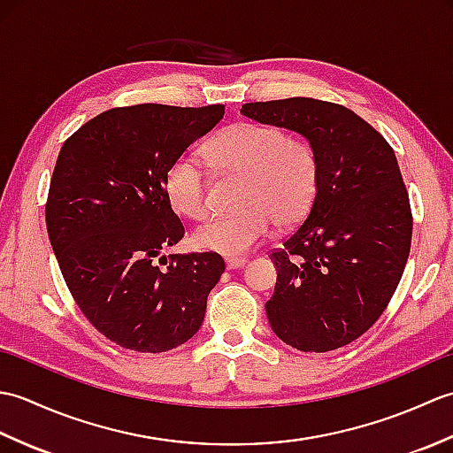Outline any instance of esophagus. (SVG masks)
Instances as JSON below:
<instances>
[{"label": "esophagus", "mask_w": 453, "mask_h": 453, "mask_svg": "<svg viewBox=\"0 0 453 453\" xmlns=\"http://www.w3.org/2000/svg\"><path fill=\"white\" fill-rule=\"evenodd\" d=\"M247 258L245 257H226V266L227 271H235V268L245 266Z\"/></svg>", "instance_id": "34e87169"}]
</instances>
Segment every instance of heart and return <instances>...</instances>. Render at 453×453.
Instances as JSON below:
<instances>
[{"mask_svg":"<svg viewBox=\"0 0 453 453\" xmlns=\"http://www.w3.org/2000/svg\"><path fill=\"white\" fill-rule=\"evenodd\" d=\"M206 159L219 175L242 177L235 214L219 216L198 227L200 249L227 257L251 251L273 226H292L310 210L317 188V157L302 138L276 127L239 122L211 140ZM165 195L177 214L204 219L210 214V180L192 153L173 159L165 173Z\"/></svg>","mask_w":453,"mask_h":453,"instance_id":"obj_1","label":"heart"}]
</instances>
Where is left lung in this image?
I'll list each match as a JSON object with an SVG mask.
<instances>
[{
  "label": "left lung",
  "instance_id": "1",
  "mask_svg": "<svg viewBox=\"0 0 453 453\" xmlns=\"http://www.w3.org/2000/svg\"><path fill=\"white\" fill-rule=\"evenodd\" d=\"M242 112L302 134L317 157L310 214L268 255L278 271L268 323L302 352L341 349L386 311L409 258L412 214L395 151L336 103L292 97Z\"/></svg>",
  "mask_w": 453,
  "mask_h": 453
}]
</instances>
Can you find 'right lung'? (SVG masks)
Masks as SVG:
<instances>
[{
  "mask_svg": "<svg viewBox=\"0 0 453 453\" xmlns=\"http://www.w3.org/2000/svg\"><path fill=\"white\" fill-rule=\"evenodd\" d=\"M224 112V104L117 107L73 132L56 159L46 200L50 245L85 319L122 349L167 352L204 321L224 258L157 257L185 235L165 173Z\"/></svg>",
  "mask_w": 453,
  "mask_h": 453,
  "instance_id": "add662e5",
  "label": "right lung"
}]
</instances>
